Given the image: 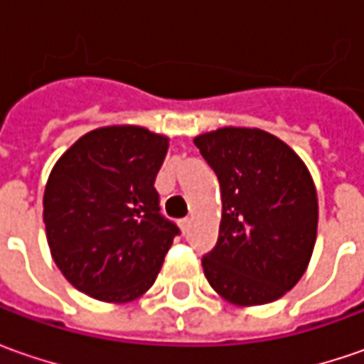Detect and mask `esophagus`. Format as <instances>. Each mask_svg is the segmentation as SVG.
<instances>
[{"mask_svg":"<svg viewBox=\"0 0 364 364\" xmlns=\"http://www.w3.org/2000/svg\"><path fill=\"white\" fill-rule=\"evenodd\" d=\"M180 229H182L184 232H188V229H190V218L188 217L180 218Z\"/></svg>","mask_w":364,"mask_h":364,"instance_id":"34e87169","label":"esophagus"}]
</instances>
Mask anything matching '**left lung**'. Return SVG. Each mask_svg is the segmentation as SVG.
<instances>
[{
	"mask_svg": "<svg viewBox=\"0 0 364 364\" xmlns=\"http://www.w3.org/2000/svg\"><path fill=\"white\" fill-rule=\"evenodd\" d=\"M223 198L218 241L203 257L215 291L239 306L282 298L308 267L318 229L312 176L275 135L223 127L194 139Z\"/></svg>",
	"mask_w": 364,
	"mask_h": 364,
	"instance_id": "1",
	"label": "left lung"
}]
</instances>
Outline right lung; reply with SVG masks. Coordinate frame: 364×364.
I'll return each instance as SVG.
<instances>
[{"label":"right lung","mask_w":364,"mask_h":364,"mask_svg":"<svg viewBox=\"0 0 364 364\" xmlns=\"http://www.w3.org/2000/svg\"><path fill=\"white\" fill-rule=\"evenodd\" d=\"M166 151L168 137L115 125L82 135L52 168L46 237L54 263L78 291L119 304L154 286L180 235L154 188Z\"/></svg>","instance_id":"1"}]
</instances>
